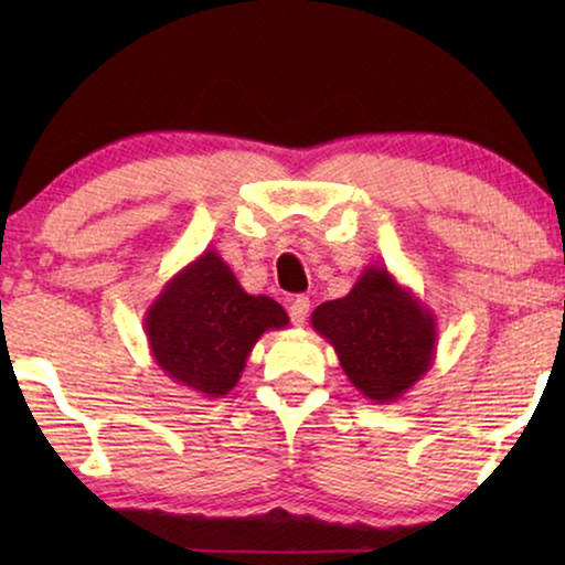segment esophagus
Masks as SVG:
<instances>
[{
	"instance_id": "esophagus-1",
	"label": "esophagus",
	"mask_w": 565,
	"mask_h": 565,
	"mask_svg": "<svg viewBox=\"0 0 565 565\" xmlns=\"http://www.w3.org/2000/svg\"><path fill=\"white\" fill-rule=\"evenodd\" d=\"M308 311H311V300H308L306 296H296L290 300L288 313H290V321L296 323V327H303L308 319Z\"/></svg>"
}]
</instances>
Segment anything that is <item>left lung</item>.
<instances>
[{
	"label": "left lung",
	"mask_w": 565,
	"mask_h": 565,
	"mask_svg": "<svg viewBox=\"0 0 565 565\" xmlns=\"http://www.w3.org/2000/svg\"><path fill=\"white\" fill-rule=\"evenodd\" d=\"M362 396L393 404L422 381L437 354V319L385 267L370 265L344 298L311 313Z\"/></svg>",
	"instance_id": "8db88e82"
}]
</instances>
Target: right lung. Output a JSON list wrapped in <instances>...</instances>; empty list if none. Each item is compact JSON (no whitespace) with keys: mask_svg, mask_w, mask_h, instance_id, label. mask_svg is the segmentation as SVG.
Instances as JSON below:
<instances>
[{"mask_svg":"<svg viewBox=\"0 0 565 565\" xmlns=\"http://www.w3.org/2000/svg\"><path fill=\"white\" fill-rule=\"evenodd\" d=\"M277 300L249 296L215 249H205L169 280L143 316L151 358L190 393L223 398L269 329L288 327Z\"/></svg>","mask_w":565,"mask_h":565,"instance_id":"1","label":"right lung"}]
</instances>
